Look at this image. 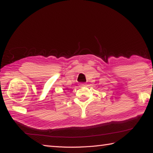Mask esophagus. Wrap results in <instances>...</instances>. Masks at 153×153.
<instances>
[{
	"mask_svg": "<svg viewBox=\"0 0 153 153\" xmlns=\"http://www.w3.org/2000/svg\"><path fill=\"white\" fill-rule=\"evenodd\" d=\"M86 84L85 83H81V84H79V86L80 87H84L85 86H86Z\"/></svg>",
	"mask_w": 153,
	"mask_h": 153,
	"instance_id": "1",
	"label": "esophagus"
}]
</instances>
